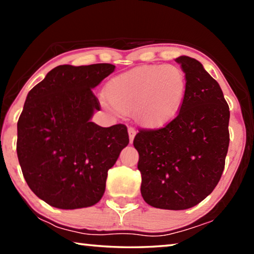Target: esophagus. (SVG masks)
<instances>
[{
    "label": "esophagus",
    "mask_w": 254,
    "mask_h": 254,
    "mask_svg": "<svg viewBox=\"0 0 254 254\" xmlns=\"http://www.w3.org/2000/svg\"><path fill=\"white\" fill-rule=\"evenodd\" d=\"M127 132H128V139H130V143H132L133 140H134V136L136 134V132L133 127H128Z\"/></svg>",
    "instance_id": "esophagus-1"
}]
</instances>
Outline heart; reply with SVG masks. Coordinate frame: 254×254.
I'll return each instance as SVG.
<instances>
[{
	"instance_id": "b5f03b06",
	"label": "heart",
	"mask_w": 254,
	"mask_h": 254,
	"mask_svg": "<svg viewBox=\"0 0 254 254\" xmlns=\"http://www.w3.org/2000/svg\"><path fill=\"white\" fill-rule=\"evenodd\" d=\"M186 92L187 79L179 67L144 65L110 79L105 97L119 113L133 112L142 127L159 128L177 115Z\"/></svg>"
}]
</instances>
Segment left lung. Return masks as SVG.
<instances>
[{
  "label": "left lung",
  "mask_w": 254,
  "mask_h": 254,
  "mask_svg": "<svg viewBox=\"0 0 254 254\" xmlns=\"http://www.w3.org/2000/svg\"><path fill=\"white\" fill-rule=\"evenodd\" d=\"M175 60L187 79L179 113L161 128L139 131L133 145L145 203L182 210L199 204L220 182L230 143V109L220 85L198 60Z\"/></svg>",
  "instance_id": "1"
}]
</instances>
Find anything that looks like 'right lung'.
Wrapping results in <instances>:
<instances>
[{
    "label": "right lung",
    "mask_w": 254,
    "mask_h": 254,
    "mask_svg": "<svg viewBox=\"0 0 254 254\" xmlns=\"http://www.w3.org/2000/svg\"><path fill=\"white\" fill-rule=\"evenodd\" d=\"M114 68L111 64L58 66L25 98L18 121L19 162L30 189L56 208L98 203L107 171L128 144L126 126L103 127L91 121L101 110L92 89Z\"/></svg>",
    "instance_id": "add662e5"
}]
</instances>
